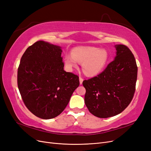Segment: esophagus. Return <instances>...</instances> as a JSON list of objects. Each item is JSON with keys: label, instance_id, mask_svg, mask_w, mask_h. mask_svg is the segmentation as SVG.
<instances>
[{"label": "esophagus", "instance_id": "esophagus-1", "mask_svg": "<svg viewBox=\"0 0 151 151\" xmlns=\"http://www.w3.org/2000/svg\"><path fill=\"white\" fill-rule=\"evenodd\" d=\"M83 81H84V79L83 78V77L80 76V77H79V82H80V84H83Z\"/></svg>", "mask_w": 151, "mask_h": 151}]
</instances>
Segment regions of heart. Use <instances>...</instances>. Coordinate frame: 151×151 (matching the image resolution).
<instances>
[{"instance_id":"heart-1","label":"heart","mask_w":151,"mask_h":151,"mask_svg":"<svg viewBox=\"0 0 151 151\" xmlns=\"http://www.w3.org/2000/svg\"><path fill=\"white\" fill-rule=\"evenodd\" d=\"M109 60L106 50L95 47L75 48L72 54L64 57V63L68 70L77 67L79 62L83 63V69L86 75L94 76L102 72Z\"/></svg>"}]
</instances>
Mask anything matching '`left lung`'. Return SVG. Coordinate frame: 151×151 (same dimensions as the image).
Returning a JSON list of instances; mask_svg holds the SVG:
<instances>
[{"mask_svg": "<svg viewBox=\"0 0 151 151\" xmlns=\"http://www.w3.org/2000/svg\"><path fill=\"white\" fill-rule=\"evenodd\" d=\"M116 56L97 76L83 81L84 101L89 111L99 118L122 113L133 99L137 78L134 54L124 45H115Z\"/></svg>", "mask_w": 151, "mask_h": 151, "instance_id": "obj_1", "label": "left lung"}]
</instances>
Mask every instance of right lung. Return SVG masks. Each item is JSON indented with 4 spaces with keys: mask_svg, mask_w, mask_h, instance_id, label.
Instances as JSON below:
<instances>
[{
    "mask_svg": "<svg viewBox=\"0 0 151 151\" xmlns=\"http://www.w3.org/2000/svg\"><path fill=\"white\" fill-rule=\"evenodd\" d=\"M60 47L38 41L26 49L17 70V86L26 106L42 119L64 110L79 86V76L63 70Z\"/></svg>",
    "mask_w": 151,
    "mask_h": 151,
    "instance_id": "right-lung-1",
    "label": "right lung"
}]
</instances>
